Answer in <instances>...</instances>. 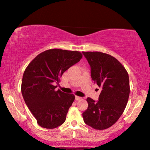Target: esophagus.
Masks as SVG:
<instances>
[{
	"label": "esophagus",
	"instance_id": "34e87169",
	"mask_svg": "<svg viewBox=\"0 0 150 150\" xmlns=\"http://www.w3.org/2000/svg\"><path fill=\"white\" fill-rule=\"evenodd\" d=\"M81 99H82V98H81V97H79V96H75V99H76L77 101H78V100H81Z\"/></svg>",
	"mask_w": 150,
	"mask_h": 150
}]
</instances>
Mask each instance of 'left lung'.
<instances>
[{"mask_svg":"<svg viewBox=\"0 0 150 150\" xmlns=\"http://www.w3.org/2000/svg\"><path fill=\"white\" fill-rule=\"evenodd\" d=\"M91 68V77L101 88L99 101L88 97V106L83 112V121L102 130L118 121L126 107L129 95L128 73L115 57L99 51L83 52Z\"/></svg>","mask_w":150,"mask_h":150,"instance_id":"8db88e82","label":"left lung"}]
</instances>
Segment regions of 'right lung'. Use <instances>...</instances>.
Returning a JSON list of instances; mask_svg holds the SVG:
<instances>
[{"label":"right lung","instance_id":"obj_1","mask_svg":"<svg viewBox=\"0 0 150 150\" xmlns=\"http://www.w3.org/2000/svg\"><path fill=\"white\" fill-rule=\"evenodd\" d=\"M77 51L49 49L38 55L24 72L21 92L25 103L40 126L53 129L64 123L73 94L55 91V83L70 67L79 62Z\"/></svg>","mask_w":150,"mask_h":150}]
</instances>
